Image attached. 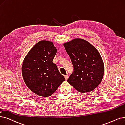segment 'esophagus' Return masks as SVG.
<instances>
[{
    "label": "esophagus",
    "mask_w": 125,
    "mask_h": 125,
    "mask_svg": "<svg viewBox=\"0 0 125 125\" xmlns=\"http://www.w3.org/2000/svg\"><path fill=\"white\" fill-rule=\"evenodd\" d=\"M64 77H65V80H67L68 79V75H64Z\"/></svg>",
    "instance_id": "obj_1"
}]
</instances>
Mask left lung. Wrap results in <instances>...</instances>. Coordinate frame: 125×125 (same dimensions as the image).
Returning <instances> with one entry per match:
<instances>
[{
  "label": "left lung",
  "mask_w": 125,
  "mask_h": 125,
  "mask_svg": "<svg viewBox=\"0 0 125 125\" xmlns=\"http://www.w3.org/2000/svg\"><path fill=\"white\" fill-rule=\"evenodd\" d=\"M64 46L73 66L67 82L80 93L93 91L104 75V63L99 52L82 39H74Z\"/></svg>",
  "instance_id": "obj_1"
}]
</instances>
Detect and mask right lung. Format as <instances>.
<instances>
[{"mask_svg":"<svg viewBox=\"0 0 125 125\" xmlns=\"http://www.w3.org/2000/svg\"><path fill=\"white\" fill-rule=\"evenodd\" d=\"M56 52L52 42L43 40L34 45L24 60L22 73L24 82L37 95L51 96L65 80L52 62Z\"/></svg>","mask_w":125,"mask_h":125,"instance_id":"add662e5","label":"right lung"}]
</instances>
